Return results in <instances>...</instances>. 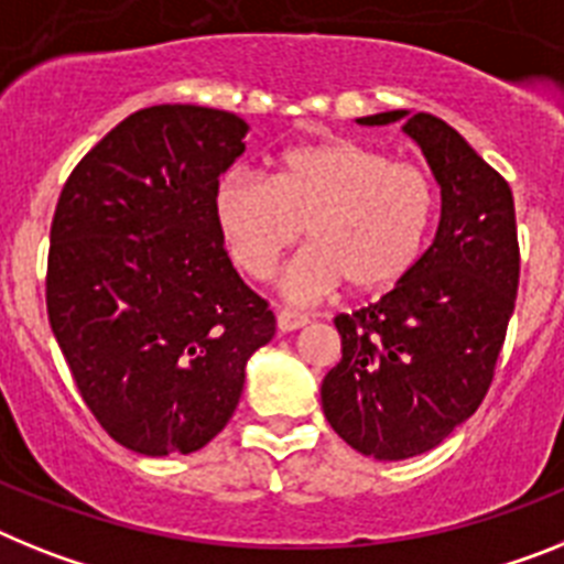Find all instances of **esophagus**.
I'll list each match as a JSON object with an SVG mask.
<instances>
[{"instance_id": "1", "label": "esophagus", "mask_w": 564, "mask_h": 564, "mask_svg": "<svg viewBox=\"0 0 564 564\" xmlns=\"http://www.w3.org/2000/svg\"><path fill=\"white\" fill-rule=\"evenodd\" d=\"M307 325V316L296 314V311H276V328L279 334H291V330H300Z\"/></svg>"}]
</instances>
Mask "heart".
I'll return each mask as SVG.
<instances>
[{"instance_id":"1","label":"heart","mask_w":564,"mask_h":564,"mask_svg":"<svg viewBox=\"0 0 564 564\" xmlns=\"http://www.w3.org/2000/svg\"><path fill=\"white\" fill-rule=\"evenodd\" d=\"M210 214L236 268L259 282L307 228L314 245L282 276V296L305 305L341 282L377 296L405 279L431 234L436 194L420 167L354 139H325L282 153L271 182L225 173Z\"/></svg>"}]
</instances>
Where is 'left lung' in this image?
Listing matches in <instances>:
<instances>
[{
	"label": "left lung",
	"instance_id": "1",
	"mask_svg": "<svg viewBox=\"0 0 564 564\" xmlns=\"http://www.w3.org/2000/svg\"><path fill=\"white\" fill-rule=\"evenodd\" d=\"M399 119L440 185V228L393 291L336 316L341 359L322 379L330 427L382 462L425 454L482 405L519 288L508 182L431 113L384 110L356 122Z\"/></svg>",
	"mask_w": 564,
	"mask_h": 564
}]
</instances>
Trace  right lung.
I'll return each instance as SVG.
<instances>
[{"label":"right lung","instance_id":"obj_1","mask_svg":"<svg viewBox=\"0 0 564 564\" xmlns=\"http://www.w3.org/2000/svg\"><path fill=\"white\" fill-rule=\"evenodd\" d=\"M245 133L228 110H137L56 202L47 319L85 405L133 454L208 445L239 405L248 359L276 334L210 214Z\"/></svg>","mask_w":564,"mask_h":564}]
</instances>
